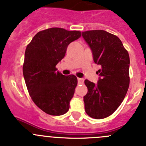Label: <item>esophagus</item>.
<instances>
[{
    "mask_svg": "<svg viewBox=\"0 0 146 146\" xmlns=\"http://www.w3.org/2000/svg\"><path fill=\"white\" fill-rule=\"evenodd\" d=\"M84 80L83 78H78V84H84Z\"/></svg>",
    "mask_w": 146,
    "mask_h": 146,
    "instance_id": "obj_1",
    "label": "esophagus"
}]
</instances>
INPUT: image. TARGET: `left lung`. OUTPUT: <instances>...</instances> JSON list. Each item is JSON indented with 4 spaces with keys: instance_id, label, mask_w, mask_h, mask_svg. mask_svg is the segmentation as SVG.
<instances>
[{
    "instance_id": "obj_1",
    "label": "left lung",
    "mask_w": 146,
    "mask_h": 146,
    "mask_svg": "<svg viewBox=\"0 0 146 146\" xmlns=\"http://www.w3.org/2000/svg\"><path fill=\"white\" fill-rule=\"evenodd\" d=\"M82 36L90 47L99 80L94 84L86 79L88 92L84 96L86 113L95 119L113 114L126 96L129 87L130 59L127 50L117 36L104 30L83 31Z\"/></svg>"
}]
</instances>
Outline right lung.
Returning a JSON list of instances; mask_svg holds the SVG:
<instances>
[{"mask_svg": "<svg viewBox=\"0 0 146 146\" xmlns=\"http://www.w3.org/2000/svg\"><path fill=\"white\" fill-rule=\"evenodd\" d=\"M81 36L80 31L50 28L39 31L26 47L23 65L26 87L34 103L48 115H62L69 110L78 80L56 71V65L70 43Z\"/></svg>", "mask_w": 146, "mask_h": 146, "instance_id": "obj_1", "label": "right lung"}]
</instances>
